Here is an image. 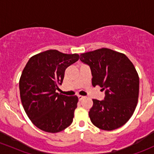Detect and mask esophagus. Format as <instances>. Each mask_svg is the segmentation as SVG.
Returning a JSON list of instances; mask_svg holds the SVG:
<instances>
[{"instance_id": "34e87169", "label": "esophagus", "mask_w": 154, "mask_h": 154, "mask_svg": "<svg viewBox=\"0 0 154 154\" xmlns=\"http://www.w3.org/2000/svg\"><path fill=\"white\" fill-rule=\"evenodd\" d=\"M84 98H85V97H84V96H80V95H79V96H78V99H79V100H80V101H81V100H83Z\"/></svg>"}]
</instances>
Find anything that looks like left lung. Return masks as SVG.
<instances>
[{"label":"left lung","mask_w":154,"mask_h":154,"mask_svg":"<svg viewBox=\"0 0 154 154\" xmlns=\"http://www.w3.org/2000/svg\"><path fill=\"white\" fill-rule=\"evenodd\" d=\"M90 66L92 85L106 91L104 100H93L89 117L102 130L112 131L125 125L137 106L140 78L131 61L124 54L102 48L80 54Z\"/></svg>","instance_id":"left-lung-1"}]
</instances>
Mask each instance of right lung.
Returning <instances> with one entry per match:
<instances>
[{
	"label": "right lung",
	"mask_w": 154,
	"mask_h": 154,
	"mask_svg": "<svg viewBox=\"0 0 154 154\" xmlns=\"http://www.w3.org/2000/svg\"><path fill=\"white\" fill-rule=\"evenodd\" d=\"M77 54L47 50L32 56L19 81L21 103L32 122L39 129L57 133L73 122L78 97L59 94L66 69L79 60Z\"/></svg>",
	"instance_id": "add662e5"
}]
</instances>
